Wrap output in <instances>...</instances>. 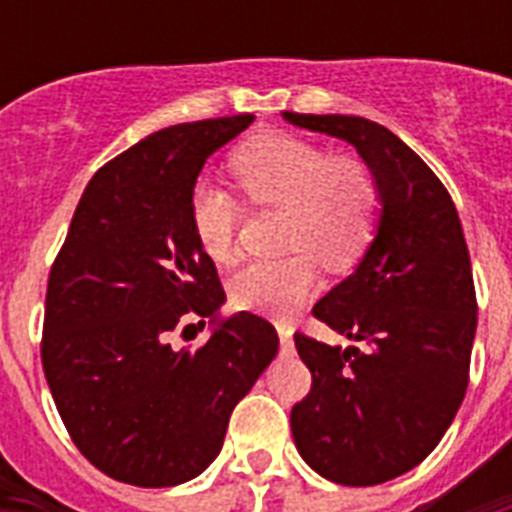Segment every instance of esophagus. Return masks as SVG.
I'll return each instance as SVG.
<instances>
[{
    "mask_svg": "<svg viewBox=\"0 0 512 512\" xmlns=\"http://www.w3.org/2000/svg\"><path fill=\"white\" fill-rule=\"evenodd\" d=\"M279 337H281V350H284V353H292V350H295V340H292V327L281 324Z\"/></svg>",
    "mask_w": 512,
    "mask_h": 512,
    "instance_id": "34e87169",
    "label": "esophagus"
}]
</instances>
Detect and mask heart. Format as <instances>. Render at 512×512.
I'll list each match as a JSON object with an SVG mask.
<instances>
[{"mask_svg":"<svg viewBox=\"0 0 512 512\" xmlns=\"http://www.w3.org/2000/svg\"><path fill=\"white\" fill-rule=\"evenodd\" d=\"M233 172L255 204L287 209L289 249L281 260H252L231 279L233 303L273 319H289L319 287L316 260L332 271L348 268L372 236L377 188L366 167L332 156L311 140L273 132L241 146ZM239 201L212 180L191 191V225L201 249L217 263L236 257Z\"/></svg>","mask_w":512,"mask_h":512,"instance_id":"heart-1","label":"heart"}]
</instances>
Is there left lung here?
<instances>
[{"label":"left lung","mask_w":512,"mask_h":512,"mask_svg":"<svg viewBox=\"0 0 512 512\" xmlns=\"http://www.w3.org/2000/svg\"><path fill=\"white\" fill-rule=\"evenodd\" d=\"M281 116L356 148L380 201L364 257L313 305L358 348L295 335L313 388L292 406V438L335 484H385L436 449L468 390L478 308L460 215L388 127L361 116Z\"/></svg>","instance_id":"8db88e82"}]
</instances>
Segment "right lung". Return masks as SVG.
<instances>
[{
    "mask_svg": "<svg viewBox=\"0 0 512 512\" xmlns=\"http://www.w3.org/2000/svg\"><path fill=\"white\" fill-rule=\"evenodd\" d=\"M252 122L175 124L111 159L52 265L44 377L79 452L124 484L164 489L204 473L233 406L279 353L265 319L220 316L225 292L191 225L201 167ZM196 315L213 324L210 340L172 349L174 329Z\"/></svg>",
    "mask_w": 512,
    "mask_h": 512,
    "instance_id": "obj_1",
    "label": "right lung"
}]
</instances>
